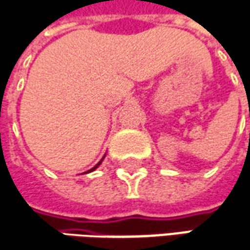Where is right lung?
I'll use <instances>...</instances> for the list:
<instances>
[{"label": "right lung", "mask_w": 250, "mask_h": 250, "mask_svg": "<svg viewBox=\"0 0 250 250\" xmlns=\"http://www.w3.org/2000/svg\"><path fill=\"white\" fill-rule=\"evenodd\" d=\"M102 161H104V159H101V162H102ZM101 162H98V164H96V165H95V167H93L92 169H91V170H88V172H92V170H95V169L98 168V167H99V165H101Z\"/></svg>", "instance_id": "right-lung-1"}]
</instances>
